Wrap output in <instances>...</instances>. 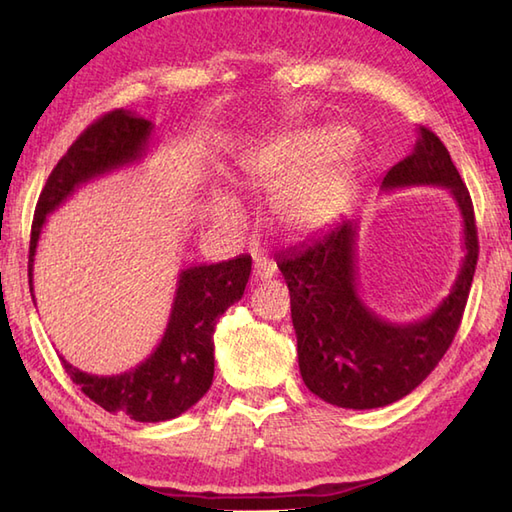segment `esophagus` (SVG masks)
Instances as JSON below:
<instances>
[{
	"mask_svg": "<svg viewBox=\"0 0 512 512\" xmlns=\"http://www.w3.org/2000/svg\"><path fill=\"white\" fill-rule=\"evenodd\" d=\"M253 277L255 281H268L275 277V264L270 262L268 257L264 255H257L255 257V264H253Z\"/></svg>",
	"mask_w": 512,
	"mask_h": 512,
	"instance_id": "obj_1",
	"label": "esophagus"
}]
</instances>
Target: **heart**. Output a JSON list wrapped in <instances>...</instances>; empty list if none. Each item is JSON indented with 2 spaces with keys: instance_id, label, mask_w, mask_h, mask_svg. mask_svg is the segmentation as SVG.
<instances>
[{
  "instance_id": "obj_1",
  "label": "heart",
  "mask_w": 512,
  "mask_h": 512,
  "mask_svg": "<svg viewBox=\"0 0 512 512\" xmlns=\"http://www.w3.org/2000/svg\"><path fill=\"white\" fill-rule=\"evenodd\" d=\"M336 134H288L250 149L239 165V182L248 189H277L273 211L292 231H312L330 215L339 193V169L328 158L336 147ZM217 215L237 213V200L217 195Z\"/></svg>"
}]
</instances>
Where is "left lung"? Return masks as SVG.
Here are the masks:
<instances>
[{
	"mask_svg": "<svg viewBox=\"0 0 512 512\" xmlns=\"http://www.w3.org/2000/svg\"><path fill=\"white\" fill-rule=\"evenodd\" d=\"M407 187L447 189L462 217L460 273L427 317L391 323L367 306L358 290L356 220L345 217L275 257L290 290L301 378L330 405L376 409L405 398L433 372L460 328L480 253L473 202L447 147L427 127L380 182V191Z\"/></svg>",
	"mask_w": 512,
	"mask_h": 512,
	"instance_id": "8db88e82",
	"label": "left lung"
}]
</instances>
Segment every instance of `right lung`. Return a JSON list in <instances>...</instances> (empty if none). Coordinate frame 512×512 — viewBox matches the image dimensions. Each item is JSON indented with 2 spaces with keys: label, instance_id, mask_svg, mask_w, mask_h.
Instances as JSON below:
<instances>
[{
  "label": "right lung",
  "instance_id": "1",
  "mask_svg": "<svg viewBox=\"0 0 512 512\" xmlns=\"http://www.w3.org/2000/svg\"><path fill=\"white\" fill-rule=\"evenodd\" d=\"M151 136H154L151 121L129 110H114L85 129L74 140L68 154L57 162L39 195L35 220H32L28 257L32 299H35L32 266L48 215L57 211L83 184L143 160ZM250 264L253 259L239 255L228 262L180 270L167 330L156 350L129 372L96 376L81 372L61 356L65 372L85 396L105 411L125 413L136 422L178 418L213 383L215 325L235 301L242 299L250 277Z\"/></svg>",
  "mask_w": 512,
  "mask_h": 512
}]
</instances>
